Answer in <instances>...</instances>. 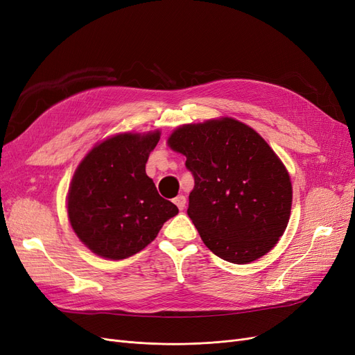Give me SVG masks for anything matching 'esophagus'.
Returning a JSON list of instances; mask_svg holds the SVG:
<instances>
[{
	"label": "esophagus",
	"mask_w": 355,
	"mask_h": 355,
	"mask_svg": "<svg viewBox=\"0 0 355 355\" xmlns=\"http://www.w3.org/2000/svg\"><path fill=\"white\" fill-rule=\"evenodd\" d=\"M186 202H187V199H186V196H182V194L177 196V198L174 199V203L177 205V207L180 209V211H182V209H184V207H186Z\"/></svg>",
	"instance_id": "34e87169"
}]
</instances>
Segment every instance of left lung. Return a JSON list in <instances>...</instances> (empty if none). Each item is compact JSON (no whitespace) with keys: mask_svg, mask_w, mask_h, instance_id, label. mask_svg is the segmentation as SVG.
Masks as SVG:
<instances>
[{"mask_svg":"<svg viewBox=\"0 0 355 355\" xmlns=\"http://www.w3.org/2000/svg\"><path fill=\"white\" fill-rule=\"evenodd\" d=\"M168 146L187 157V214L209 250L237 265L270 252L290 220L293 186L265 139L225 116L178 127Z\"/></svg>","mask_w":355,"mask_h":355,"instance_id":"8db88e82","label":"left lung"}]
</instances>
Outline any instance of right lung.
Returning a JSON list of instances; mask_svg holds the SVG:
<instances>
[{"mask_svg": "<svg viewBox=\"0 0 355 355\" xmlns=\"http://www.w3.org/2000/svg\"><path fill=\"white\" fill-rule=\"evenodd\" d=\"M159 131L123 133L101 141L77 166L69 189L71 228L95 254L120 260L150 244L178 207L146 175Z\"/></svg>", "mask_w": 355, "mask_h": 355, "instance_id": "obj_1", "label": "right lung"}]
</instances>
